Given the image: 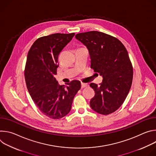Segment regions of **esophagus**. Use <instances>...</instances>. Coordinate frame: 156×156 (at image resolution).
<instances>
[{"label": "esophagus", "instance_id": "34e87169", "mask_svg": "<svg viewBox=\"0 0 156 156\" xmlns=\"http://www.w3.org/2000/svg\"><path fill=\"white\" fill-rule=\"evenodd\" d=\"M81 87H82V88L85 87H86V86H88V84H87V83H82V82H81Z\"/></svg>", "mask_w": 156, "mask_h": 156}]
</instances>
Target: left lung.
<instances>
[{
  "label": "left lung",
  "mask_w": 156,
  "mask_h": 156,
  "mask_svg": "<svg viewBox=\"0 0 156 156\" xmlns=\"http://www.w3.org/2000/svg\"><path fill=\"white\" fill-rule=\"evenodd\" d=\"M75 37L87 48L91 69L103 78L100 86L90 84L95 91L90 106L100 114H112L122 105L131 86L133 70L128 52L117 38L102 32L81 33Z\"/></svg>",
  "instance_id": "1"
}]
</instances>
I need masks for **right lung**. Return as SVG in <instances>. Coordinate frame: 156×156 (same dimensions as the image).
<instances>
[{
  "mask_svg": "<svg viewBox=\"0 0 156 156\" xmlns=\"http://www.w3.org/2000/svg\"><path fill=\"white\" fill-rule=\"evenodd\" d=\"M75 34L55 33L41 37L28 53L25 78L28 92L41 112L52 119H61L70 112L73 98L81 88L79 81L60 86L54 77L58 55Z\"/></svg>",
  "mask_w": 156,
  "mask_h": 156,
  "instance_id": "right-lung-1",
  "label": "right lung"
}]
</instances>
